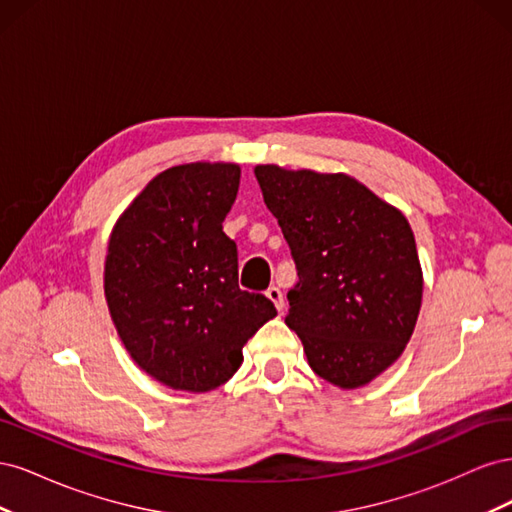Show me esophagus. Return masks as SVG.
I'll list each match as a JSON object with an SVG mask.
<instances>
[{
	"label": "esophagus",
	"mask_w": 512,
	"mask_h": 512,
	"mask_svg": "<svg viewBox=\"0 0 512 512\" xmlns=\"http://www.w3.org/2000/svg\"><path fill=\"white\" fill-rule=\"evenodd\" d=\"M267 297H269V299L273 301V305L282 312V309H284V294H282V290L277 288V286H269V288H267Z\"/></svg>",
	"instance_id": "34e87169"
}]
</instances>
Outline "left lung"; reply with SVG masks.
<instances>
[{"mask_svg": "<svg viewBox=\"0 0 512 512\" xmlns=\"http://www.w3.org/2000/svg\"><path fill=\"white\" fill-rule=\"evenodd\" d=\"M299 282L288 292V327L307 363L339 389H359L410 342L423 271L406 215L344 173L258 164Z\"/></svg>", "mask_w": 512, "mask_h": 512, "instance_id": "obj_1", "label": "left lung"}]
</instances>
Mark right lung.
Segmentation results:
<instances>
[{
    "instance_id": "obj_1",
    "label": "right lung",
    "mask_w": 512,
    "mask_h": 512,
    "mask_svg": "<svg viewBox=\"0 0 512 512\" xmlns=\"http://www.w3.org/2000/svg\"><path fill=\"white\" fill-rule=\"evenodd\" d=\"M239 179L228 162L168 168L108 239L104 297L115 329L134 363L170 389H218L247 339L277 316L265 294L239 288L237 243L222 230Z\"/></svg>"
}]
</instances>
